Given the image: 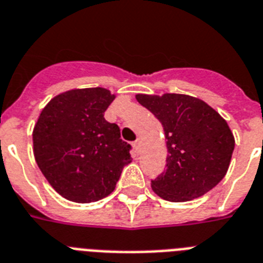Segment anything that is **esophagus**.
Returning a JSON list of instances; mask_svg holds the SVG:
<instances>
[{
  "instance_id": "esophagus-1",
  "label": "esophagus",
  "mask_w": 263,
  "mask_h": 263,
  "mask_svg": "<svg viewBox=\"0 0 263 263\" xmlns=\"http://www.w3.org/2000/svg\"><path fill=\"white\" fill-rule=\"evenodd\" d=\"M132 146H134V150H135L136 153H139V148H140V142H139V140H135V142L132 143Z\"/></svg>"
}]
</instances>
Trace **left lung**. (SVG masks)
<instances>
[{
  "mask_svg": "<svg viewBox=\"0 0 263 263\" xmlns=\"http://www.w3.org/2000/svg\"><path fill=\"white\" fill-rule=\"evenodd\" d=\"M140 105L161 121L166 136V170L151 180L167 201H189L205 194L226 176L235 139L227 121L208 104L186 95H138Z\"/></svg>",
  "mask_w": 263,
  "mask_h": 263,
  "instance_id": "8db88e82",
  "label": "left lung"
}]
</instances>
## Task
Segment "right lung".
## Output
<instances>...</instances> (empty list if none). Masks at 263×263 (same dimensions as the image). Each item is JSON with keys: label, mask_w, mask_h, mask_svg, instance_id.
<instances>
[{"label": "right lung", "mask_w": 263, "mask_h": 263, "mask_svg": "<svg viewBox=\"0 0 263 263\" xmlns=\"http://www.w3.org/2000/svg\"><path fill=\"white\" fill-rule=\"evenodd\" d=\"M113 100L102 87L76 89L52 98L40 113L32 135L36 163L70 201L106 197L131 162V144L104 117Z\"/></svg>", "instance_id": "obj_1"}]
</instances>
